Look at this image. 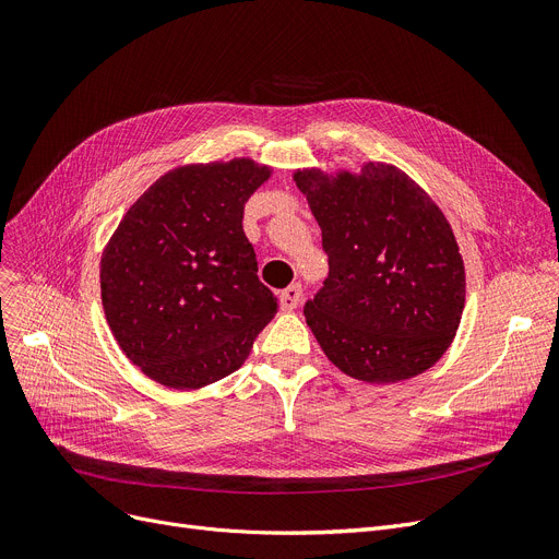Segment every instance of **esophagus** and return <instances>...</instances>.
<instances>
[{"label": "esophagus", "instance_id": "esophagus-1", "mask_svg": "<svg viewBox=\"0 0 559 559\" xmlns=\"http://www.w3.org/2000/svg\"><path fill=\"white\" fill-rule=\"evenodd\" d=\"M300 300H302V288H300V284H290L288 288H284L282 294H280V305H282L284 311L298 309Z\"/></svg>", "mask_w": 559, "mask_h": 559}]
</instances>
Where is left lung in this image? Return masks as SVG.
Wrapping results in <instances>:
<instances>
[{"mask_svg": "<svg viewBox=\"0 0 559 559\" xmlns=\"http://www.w3.org/2000/svg\"><path fill=\"white\" fill-rule=\"evenodd\" d=\"M330 275L305 318L325 357L370 384L409 380L453 343L466 302L464 259L439 204L401 168H298Z\"/></svg>", "mask_w": 559, "mask_h": 559, "instance_id": "left-lung-1", "label": "left lung"}]
</instances>
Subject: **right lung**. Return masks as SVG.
Returning <instances> with one entry per match:
<instances>
[{"instance_id": "obj_1", "label": "right lung", "mask_w": 559, "mask_h": 559, "mask_svg": "<svg viewBox=\"0 0 559 559\" xmlns=\"http://www.w3.org/2000/svg\"><path fill=\"white\" fill-rule=\"evenodd\" d=\"M271 166L250 156L183 164L127 209L102 250L106 323L143 376L177 391L241 368L277 298L257 277L243 206Z\"/></svg>"}]
</instances>
